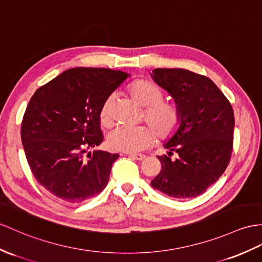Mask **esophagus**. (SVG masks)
I'll list each match as a JSON object with an SVG mask.
<instances>
[{"mask_svg": "<svg viewBox=\"0 0 262 262\" xmlns=\"http://www.w3.org/2000/svg\"><path fill=\"white\" fill-rule=\"evenodd\" d=\"M129 157L130 158H132L133 160H139V161H141V160H143V159L145 158V156L144 155H129Z\"/></svg>", "mask_w": 262, "mask_h": 262, "instance_id": "34e87169", "label": "esophagus"}]
</instances>
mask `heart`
Segmentation results:
<instances>
[{
  "instance_id": "1",
  "label": "heart",
  "mask_w": 262,
  "mask_h": 262,
  "mask_svg": "<svg viewBox=\"0 0 262 262\" xmlns=\"http://www.w3.org/2000/svg\"><path fill=\"white\" fill-rule=\"evenodd\" d=\"M130 94L138 103L145 107L144 118L149 125H120L107 135L106 143L113 151L137 153L149 148L156 141V133L160 139H168L179 129L181 113L178 106L164 102L162 91L146 80H138L130 86ZM113 95L105 99L100 110V121L103 125L111 123Z\"/></svg>"
}]
</instances>
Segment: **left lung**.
Here are the masks:
<instances>
[{"instance_id": "left-lung-1", "label": "left lung", "mask_w": 262, "mask_h": 262, "mask_svg": "<svg viewBox=\"0 0 262 262\" xmlns=\"http://www.w3.org/2000/svg\"><path fill=\"white\" fill-rule=\"evenodd\" d=\"M153 81L181 113V124L158 157L161 171L151 186L172 198H194L213 184L230 161L234 114L230 102L205 75L184 69H155ZM177 153L174 161L170 156Z\"/></svg>"}]
</instances>
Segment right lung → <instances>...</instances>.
Returning <instances> with one entry per match:
<instances>
[{"label": "right lung", "instance_id": "right-lung-1", "mask_svg": "<svg viewBox=\"0 0 262 262\" xmlns=\"http://www.w3.org/2000/svg\"><path fill=\"white\" fill-rule=\"evenodd\" d=\"M127 76L119 70L74 68L31 98L21 126L25 157L36 181L61 201L83 202L109 182L118 153L86 152L103 141L101 106Z\"/></svg>", "mask_w": 262, "mask_h": 262}]
</instances>
